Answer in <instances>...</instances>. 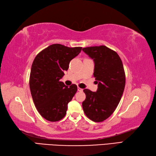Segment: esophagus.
I'll list each match as a JSON object with an SVG mask.
<instances>
[{
  "label": "esophagus",
  "mask_w": 156,
  "mask_h": 156,
  "mask_svg": "<svg viewBox=\"0 0 156 156\" xmlns=\"http://www.w3.org/2000/svg\"><path fill=\"white\" fill-rule=\"evenodd\" d=\"M78 91L81 92V91H83V89H81V88H80V87H78Z\"/></svg>",
  "instance_id": "1"
}]
</instances>
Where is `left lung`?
Returning <instances> with one entry per match:
<instances>
[{"label": "left lung", "instance_id": "8db88e82", "mask_svg": "<svg viewBox=\"0 0 156 156\" xmlns=\"http://www.w3.org/2000/svg\"><path fill=\"white\" fill-rule=\"evenodd\" d=\"M83 51L94 61L93 76L98 84L96 92L83 90V110L90 120L101 122L114 112L122 97L126 85L123 66L118 54L105 46L84 48Z\"/></svg>", "mask_w": 156, "mask_h": 156}]
</instances>
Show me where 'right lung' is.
Wrapping results in <instances>:
<instances>
[{
  "label": "right lung",
  "mask_w": 156,
  "mask_h": 156,
  "mask_svg": "<svg viewBox=\"0 0 156 156\" xmlns=\"http://www.w3.org/2000/svg\"><path fill=\"white\" fill-rule=\"evenodd\" d=\"M81 47L69 48L56 44L41 51L33 62L29 86L33 102L39 114L49 121H58L66 115L67 104L77 91V86H66L60 79L71 60Z\"/></svg>",
  "instance_id": "right-lung-1"
}]
</instances>
